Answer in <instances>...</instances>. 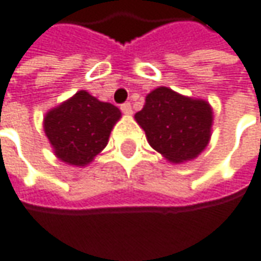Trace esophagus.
<instances>
[{
    "mask_svg": "<svg viewBox=\"0 0 261 261\" xmlns=\"http://www.w3.org/2000/svg\"><path fill=\"white\" fill-rule=\"evenodd\" d=\"M121 111L125 115H131L133 114V108H131V103L130 102H125L121 105Z\"/></svg>",
    "mask_w": 261,
    "mask_h": 261,
    "instance_id": "1",
    "label": "esophagus"
}]
</instances>
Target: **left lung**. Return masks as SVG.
Masks as SVG:
<instances>
[{
	"label": "left lung",
	"instance_id": "left-lung-1",
	"mask_svg": "<svg viewBox=\"0 0 261 261\" xmlns=\"http://www.w3.org/2000/svg\"><path fill=\"white\" fill-rule=\"evenodd\" d=\"M134 118L148 144L170 163L196 159L211 140L214 113L210 102L166 86L147 94L143 110Z\"/></svg>",
	"mask_w": 261,
	"mask_h": 261
}]
</instances>
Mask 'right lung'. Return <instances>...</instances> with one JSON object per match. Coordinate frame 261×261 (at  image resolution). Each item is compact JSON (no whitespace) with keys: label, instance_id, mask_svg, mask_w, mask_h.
<instances>
[{"label":"right lung","instance_id":"obj_1","mask_svg":"<svg viewBox=\"0 0 261 261\" xmlns=\"http://www.w3.org/2000/svg\"><path fill=\"white\" fill-rule=\"evenodd\" d=\"M121 111L102 102L86 91H77L69 99L49 110L43 130L55 156L70 166H88L108 144Z\"/></svg>","mask_w":261,"mask_h":261}]
</instances>
